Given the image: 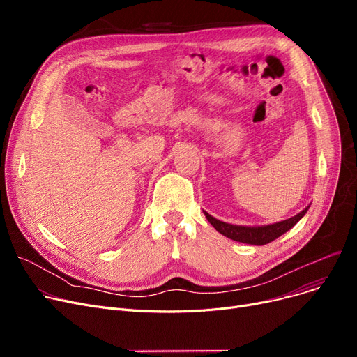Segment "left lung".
<instances>
[{
	"label": "left lung",
	"instance_id": "8db88e82",
	"mask_svg": "<svg viewBox=\"0 0 357 357\" xmlns=\"http://www.w3.org/2000/svg\"><path fill=\"white\" fill-rule=\"evenodd\" d=\"M307 206L303 212H300L298 215L292 216L287 220H281L277 223L272 225H265V226H239V225H230L222 220L215 219L213 216L208 215L207 212L203 211L206 219L211 222V225L218 230L219 234H222L223 236L236 241V242H242V243H249V245H266L272 241H275L277 238H280L281 235H284L285 232L294 226L308 211Z\"/></svg>",
	"mask_w": 357,
	"mask_h": 357
}]
</instances>
